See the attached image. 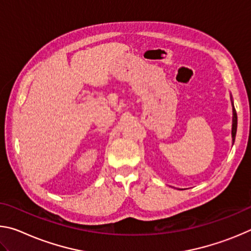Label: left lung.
Returning <instances> with one entry per match:
<instances>
[{
	"instance_id": "8db88e82",
	"label": "left lung",
	"mask_w": 251,
	"mask_h": 251,
	"mask_svg": "<svg viewBox=\"0 0 251 251\" xmlns=\"http://www.w3.org/2000/svg\"><path fill=\"white\" fill-rule=\"evenodd\" d=\"M232 114H233V117H232V130H231V134H232V142H235V137H236V133H237V113H236L235 107L232 108Z\"/></svg>"
}]
</instances>
